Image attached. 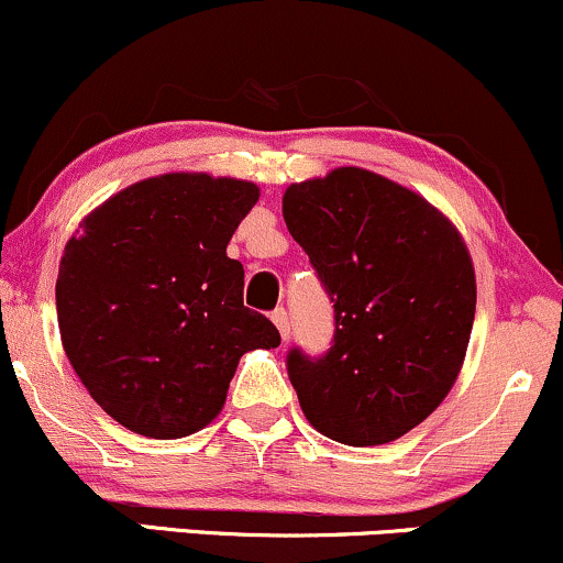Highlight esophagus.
<instances>
[{"mask_svg": "<svg viewBox=\"0 0 563 563\" xmlns=\"http://www.w3.org/2000/svg\"><path fill=\"white\" fill-rule=\"evenodd\" d=\"M273 322L277 324V330H280V335H283V341H288V335H290V322H288V311L286 309H275L273 311Z\"/></svg>", "mask_w": 563, "mask_h": 563, "instance_id": "esophagus-1", "label": "esophagus"}]
</instances>
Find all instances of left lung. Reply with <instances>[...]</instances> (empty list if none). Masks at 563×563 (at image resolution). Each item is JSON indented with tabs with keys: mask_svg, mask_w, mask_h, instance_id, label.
I'll return each mask as SVG.
<instances>
[{
	"mask_svg": "<svg viewBox=\"0 0 563 563\" xmlns=\"http://www.w3.org/2000/svg\"><path fill=\"white\" fill-rule=\"evenodd\" d=\"M283 217L335 311L328 354L288 351L303 417L358 449L406 435L449 396L470 346L464 239L422 196L362 167L288 186Z\"/></svg>",
	"mask_w": 563,
	"mask_h": 563,
	"instance_id": "8db88e82",
	"label": "left lung"
}]
</instances>
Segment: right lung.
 <instances>
[{
	"label": "right lung",
	"instance_id": "obj_1",
	"mask_svg": "<svg viewBox=\"0 0 563 563\" xmlns=\"http://www.w3.org/2000/svg\"><path fill=\"white\" fill-rule=\"evenodd\" d=\"M260 188L207 173L133 183L67 241L57 277L63 349L91 398L123 428L173 440L207 428L239 358L280 346L243 307L228 256Z\"/></svg>",
	"mask_w": 563,
	"mask_h": 563
}]
</instances>
